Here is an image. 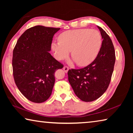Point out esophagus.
Here are the masks:
<instances>
[{
  "mask_svg": "<svg viewBox=\"0 0 133 133\" xmlns=\"http://www.w3.org/2000/svg\"><path fill=\"white\" fill-rule=\"evenodd\" d=\"M63 70H64V71L66 72V73H67V72L68 71V70H69V68L67 66H64L63 67Z\"/></svg>",
  "mask_w": 133,
  "mask_h": 133,
  "instance_id": "obj_1",
  "label": "esophagus"
}]
</instances>
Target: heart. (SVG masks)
<instances>
[{
  "mask_svg": "<svg viewBox=\"0 0 133 133\" xmlns=\"http://www.w3.org/2000/svg\"><path fill=\"white\" fill-rule=\"evenodd\" d=\"M59 42L51 44L55 57L63 59L71 51V58L78 66H85L93 62L100 50L102 37L96 30L76 29L64 31L58 37Z\"/></svg>",
  "mask_w": 133,
  "mask_h": 133,
  "instance_id": "b5f03b06",
  "label": "heart"
}]
</instances>
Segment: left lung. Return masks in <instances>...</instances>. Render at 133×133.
<instances>
[{"label":"left lung","instance_id":"obj_1","mask_svg":"<svg viewBox=\"0 0 133 133\" xmlns=\"http://www.w3.org/2000/svg\"><path fill=\"white\" fill-rule=\"evenodd\" d=\"M103 42L95 60L80 69H70L68 79L73 91L83 102H93L107 90L111 81L116 60L115 51L111 39L106 32L97 26Z\"/></svg>","mask_w":133,"mask_h":133}]
</instances>
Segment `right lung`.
<instances>
[{"label":"right lung","mask_w":133,"mask_h":133,"mask_svg":"<svg viewBox=\"0 0 133 133\" xmlns=\"http://www.w3.org/2000/svg\"><path fill=\"white\" fill-rule=\"evenodd\" d=\"M60 28L36 26L26 30L13 49V75L22 94L40 103L50 97L55 82V72L63 67L49 52L54 35Z\"/></svg>","instance_id":"obj_1"}]
</instances>
